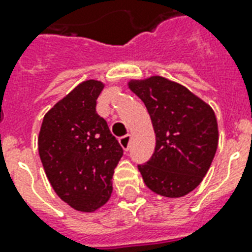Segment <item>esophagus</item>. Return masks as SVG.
I'll return each mask as SVG.
<instances>
[{"instance_id": "1", "label": "esophagus", "mask_w": 252, "mask_h": 252, "mask_svg": "<svg viewBox=\"0 0 252 252\" xmlns=\"http://www.w3.org/2000/svg\"><path fill=\"white\" fill-rule=\"evenodd\" d=\"M119 142H120V145H122V148L126 152H128V149H129V145H130V134H124V136H122V137L119 138Z\"/></svg>"}]
</instances>
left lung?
<instances>
[{"mask_svg":"<svg viewBox=\"0 0 252 252\" xmlns=\"http://www.w3.org/2000/svg\"><path fill=\"white\" fill-rule=\"evenodd\" d=\"M153 123L156 148L137 165L146 187L166 197L193 191L205 176L219 144L216 115L211 107L182 85L163 77L130 81Z\"/></svg>","mask_w":252,"mask_h":252,"instance_id":"1","label":"left lung"}]
</instances>
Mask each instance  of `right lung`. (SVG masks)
I'll return each mask as SVG.
<instances>
[{
    "mask_svg": "<svg viewBox=\"0 0 252 252\" xmlns=\"http://www.w3.org/2000/svg\"><path fill=\"white\" fill-rule=\"evenodd\" d=\"M103 90L89 80L45 114L37 138L39 156L49 183L60 199L81 212H94L112 193V175L123 148L96 114Z\"/></svg>",
    "mask_w": 252,
    "mask_h": 252,
    "instance_id": "obj_1",
    "label": "right lung"
}]
</instances>
